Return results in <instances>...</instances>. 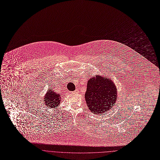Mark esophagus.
<instances>
[{"instance_id": "1", "label": "esophagus", "mask_w": 160, "mask_h": 160, "mask_svg": "<svg viewBox=\"0 0 160 160\" xmlns=\"http://www.w3.org/2000/svg\"><path fill=\"white\" fill-rule=\"evenodd\" d=\"M74 92H76H76H78V90H76V91H74Z\"/></svg>"}]
</instances>
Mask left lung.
<instances>
[{"label":"left lung","mask_w":160,"mask_h":160,"mask_svg":"<svg viewBox=\"0 0 160 160\" xmlns=\"http://www.w3.org/2000/svg\"><path fill=\"white\" fill-rule=\"evenodd\" d=\"M84 97L89 110L94 114H100L115 105L118 91L110 78L98 74L88 80Z\"/></svg>","instance_id":"obj_1"}]
</instances>
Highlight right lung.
Instances as JSON below:
<instances>
[{"instance_id":"right-lung-1","label":"right lung","mask_w":160,"mask_h":160,"mask_svg":"<svg viewBox=\"0 0 160 160\" xmlns=\"http://www.w3.org/2000/svg\"><path fill=\"white\" fill-rule=\"evenodd\" d=\"M43 99V101L47 107L51 108H56L60 104L62 96L50 88L48 89Z\"/></svg>"}]
</instances>
